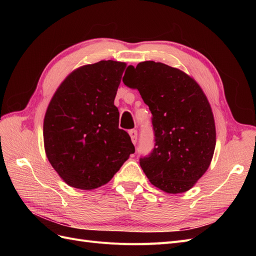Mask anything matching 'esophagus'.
<instances>
[{"mask_svg": "<svg viewBox=\"0 0 256 256\" xmlns=\"http://www.w3.org/2000/svg\"><path fill=\"white\" fill-rule=\"evenodd\" d=\"M129 136L131 138V141H132V143L136 145V142H138V131L136 130H130L129 131Z\"/></svg>", "mask_w": 256, "mask_h": 256, "instance_id": "obj_1", "label": "esophagus"}]
</instances>
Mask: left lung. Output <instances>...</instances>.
I'll use <instances>...</instances> for the list:
<instances>
[{"mask_svg":"<svg viewBox=\"0 0 256 256\" xmlns=\"http://www.w3.org/2000/svg\"><path fill=\"white\" fill-rule=\"evenodd\" d=\"M127 70L131 76L122 82L140 92L152 114L156 144L140 160L142 170L168 194L190 190L210 166L216 147L214 113L205 92L191 76L164 63L146 60Z\"/></svg>","mask_w":256,"mask_h":256,"instance_id":"obj_1","label":"left lung"}]
</instances>
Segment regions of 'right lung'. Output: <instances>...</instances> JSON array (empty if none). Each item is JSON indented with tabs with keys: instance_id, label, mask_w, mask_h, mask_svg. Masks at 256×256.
Wrapping results in <instances>:
<instances>
[{
	"instance_id": "1",
	"label": "right lung",
	"mask_w": 256,
	"mask_h": 256,
	"mask_svg": "<svg viewBox=\"0 0 256 256\" xmlns=\"http://www.w3.org/2000/svg\"><path fill=\"white\" fill-rule=\"evenodd\" d=\"M127 64L100 60L69 74L51 98L44 145L52 168L70 187L94 190L109 182L134 146L118 128L116 92Z\"/></svg>"
}]
</instances>
